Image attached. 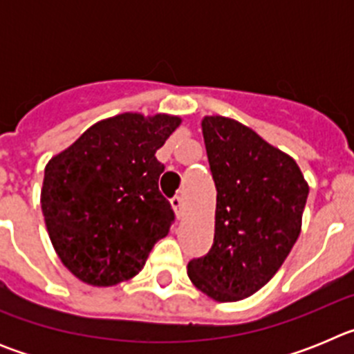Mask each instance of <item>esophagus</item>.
Masks as SVG:
<instances>
[{"instance_id":"esophagus-1","label":"esophagus","mask_w":354,"mask_h":354,"mask_svg":"<svg viewBox=\"0 0 354 354\" xmlns=\"http://www.w3.org/2000/svg\"><path fill=\"white\" fill-rule=\"evenodd\" d=\"M171 209H174L177 220H180V218L184 216V204L180 196H174V198H171Z\"/></svg>"}]
</instances>
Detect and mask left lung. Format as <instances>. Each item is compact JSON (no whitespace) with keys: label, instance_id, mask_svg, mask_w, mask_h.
<instances>
[{"label":"left lung","instance_id":"8db88e82","mask_svg":"<svg viewBox=\"0 0 354 354\" xmlns=\"http://www.w3.org/2000/svg\"><path fill=\"white\" fill-rule=\"evenodd\" d=\"M216 184L214 243L187 264L193 286L214 301H239L270 282L301 232L308 183L298 162L248 126L202 118Z\"/></svg>","mask_w":354,"mask_h":354}]
</instances>
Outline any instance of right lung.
Here are the masks:
<instances>
[{
    "instance_id": "1",
    "label": "right lung",
    "mask_w": 354,
    "mask_h": 354,
    "mask_svg": "<svg viewBox=\"0 0 354 354\" xmlns=\"http://www.w3.org/2000/svg\"><path fill=\"white\" fill-rule=\"evenodd\" d=\"M177 115L127 113L93 124L49 159L44 170V221L62 264L77 280L109 287L131 280L174 221L159 193L156 158L180 126Z\"/></svg>"
}]
</instances>
